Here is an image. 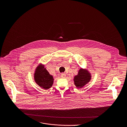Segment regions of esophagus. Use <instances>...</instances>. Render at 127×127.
Instances as JSON below:
<instances>
[{
    "label": "esophagus",
    "mask_w": 127,
    "mask_h": 127,
    "mask_svg": "<svg viewBox=\"0 0 127 127\" xmlns=\"http://www.w3.org/2000/svg\"><path fill=\"white\" fill-rule=\"evenodd\" d=\"M61 76H62V77L63 78H65V77H66V74L65 73H63L61 74Z\"/></svg>",
    "instance_id": "34e87169"
}]
</instances>
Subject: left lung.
<instances>
[{
    "label": "left lung",
    "mask_w": 127,
    "mask_h": 127,
    "mask_svg": "<svg viewBox=\"0 0 127 127\" xmlns=\"http://www.w3.org/2000/svg\"><path fill=\"white\" fill-rule=\"evenodd\" d=\"M91 78L90 72L81 68L79 70L78 74L74 77V85L77 88H82L90 82Z\"/></svg>",
    "instance_id": "1"
}]
</instances>
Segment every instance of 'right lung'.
Instances as JSON below:
<instances>
[{
    "instance_id": "obj_1",
    "label": "right lung",
    "mask_w": 127,
    "mask_h": 127,
    "mask_svg": "<svg viewBox=\"0 0 127 127\" xmlns=\"http://www.w3.org/2000/svg\"><path fill=\"white\" fill-rule=\"evenodd\" d=\"M34 77L36 83L42 89L48 90L53 85V77L49 74L44 66L41 64L36 67Z\"/></svg>"
}]
</instances>
